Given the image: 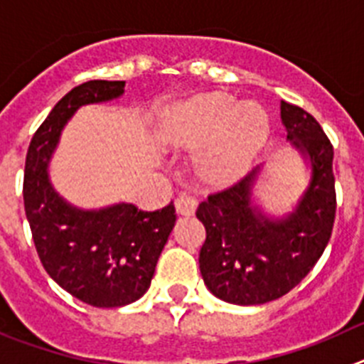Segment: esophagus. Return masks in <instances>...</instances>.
Returning <instances> with one entry per match:
<instances>
[{"instance_id":"1","label":"esophagus","mask_w":364,"mask_h":364,"mask_svg":"<svg viewBox=\"0 0 364 364\" xmlns=\"http://www.w3.org/2000/svg\"><path fill=\"white\" fill-rule=\"evenodd\" d=\"M198 208V201L194 198H190V196H179L176 199V212L179 215H192Z\"/></svg>"}]
</instances>
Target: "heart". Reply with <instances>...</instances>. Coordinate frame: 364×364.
<instances>
[{"instance_id":"obj_1","label":"heart","mask_w":364,"mask_h":364,"mask_svg":"<svg viewBox=\"0 0 364 364\" xmlns=\"http://www.w3.org/2000/svg\"><path fill=\"white\" fill-rule=\"evenodd\" d=\"M270 117L259 103L227 92H203L170 105L158 125L159 141L174 150L203 149L198 172L212 186L243 178L268 141Z\"/></svg>"}]
</instances>
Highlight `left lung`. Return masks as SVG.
Here are the masks:
<instances>
[{
	"label": "left lung",
	"mask_w": 364,
	"mask_h": 364,
	"mask_svg": "<svg viewBox=\"0 0 364 364\" xmlns=\"http://www.w3.org/2000/svg\"><path fill=\"white\" fill-rule=\"evenodd\" d=\"M287 141L310 170L309 185L284 215H268L254 199L263 165L198 206L206 239L199 270L219 299L250 306L279 299L306 277L330 241L336 218L333 149L321 125L303 109L281 101Z\"/></svg>",
	"instance_id": "left-lung-1"
}]
</instances>
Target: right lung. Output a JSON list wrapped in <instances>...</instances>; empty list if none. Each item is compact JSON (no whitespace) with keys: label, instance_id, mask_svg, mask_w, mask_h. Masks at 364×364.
<instances>
[{"label":"right lung","instance_id":"add662e5","mask_svg":"<svg viewBox=\"0 0 364 364\" xmlns=\"http://www.w3.org/2000/svg\"><path fill=\"white\" fill-rule=\"evenodd\" d=\"M123 94L125 81L94 80L72 88L36 130L25 161L23 201L39 259L63 290L97 309L125 306L149 290L176 223L172 203L156 212L130 203L87 210L52 186L48 163L72 116Z\"/></svg>","mask_w":364,"mask_h":364}]
</instances>
